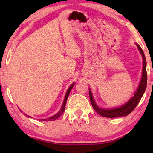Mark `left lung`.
<instances>
[{
	"label": "left lung",
	"instance_id": "1",
	"mask_svg": "<svg viewBox=\"0 0 153 153\" xmlns=\"http://www.w3.org/2000/svg\"><path fill=\"white\" fill-rule=\"evenodd\" d=\"M139 50L143 58V76H142L141 81H140V85L135 92L134 96L129 100L127 103L123 105L122 106L119 107L117 108H113V109H103V108H100L96 106L95 103L94 98L92 96L91 91H89V96H90V101L91 104H92L94 109L99 114L101 117H108V118H114V117H125L131 113L133 110L134 109L135 107L137 106L138 103L140 102V99L143 97L144 93H145V89L147 87V71H146V59H145V54L142 48L139 45H137Z\"/></svg>",
	"mask_w": 153,
	"mask_h": 153
}]
</instances>
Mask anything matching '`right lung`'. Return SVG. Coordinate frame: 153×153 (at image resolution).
<instances>
[{
  "mask_svg": "<svg viewBox=\"0 0 153 153\" xmlns=\"http://www.w3.org/2000/svg\"><path fill=\"white\" fill-rule=\"evenodd\" d=\"M73 85H74V83L72 84V85H71V86H70L69 88H68V90L67 91V93H66V94H65V96L64 101H63V103H62V108H61L60 111H59L58 112V113L54 115V116H53V117H50V118H48V119H41L42 121H54V120H56V119H57V118H59V117H60L61 115H62V114L63 113V112H64V111H65V105H66V101H67V99H68V96H69L70 92H71V89L73 88ZM25 115H26V114H25ZM26 116H27V115H26ZM28 117H30V116H28Z\"/></svg>",
  "mask_w": 153,
  "mask_h": 153,
  "instance_id": "add662e5",
  "label": "right lung"
}]
</instances>
